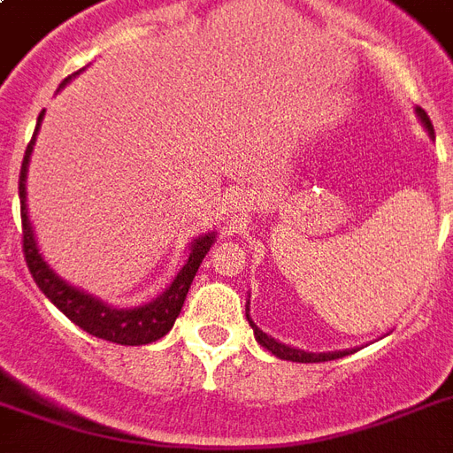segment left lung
Returning <instances> with one entry per match:
<instances>
[{
  "instance_id": "1",
  "label": "left lung",
  "mask_w": 453,
  "mask_h": 453,
  "mask_svg": "<svg viewBox=\"0 0 453 453\" xmlns=\"http://www.w3.org/2000/svg\"><path fill=\"white\" fill-rule=\"evenodd\" d=\"M416 112H418V117H421V122L426 124V129L430 131V136L435 134L433 131V124H430V117L426 115V110L416 108ZM247 319L249 324H251V329H254V336L256 341L263 345V348H268L275 357L280 359H289V362H305V365H310V362H329V359H338V357H345V355H350V352L355 350H341V352H319V355H315V352H303V350H296V348H289V345L284 343H277L275 338H270L268 334H263L258 326H256L254 322H251V317H249V305H247Z\"/></svg>"
}]
</instances>
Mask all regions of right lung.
<instances>
[{"instance_id": "add662e5", "label": "right lung", "mask_w": 453, "mask_h": 453, "mask_svg": "<svg viewBox=\"0 0 453 453\" xmlns=\"http://www.w3.org/2000/svg\"><path fill=\"white\" fill-rule=\"evenodd\" d=\"M70 80V77H67ZM65 80V81H67ZM44 112L39 115V122H42ZM37 129H35V136H37ZM35 136L27 143V150L23 157V166H20V178H18V195H20V220H23V254L25 263H27V270H30L32 280L39 287V291L44 294L49 301L56 305V308L63 312V315L74 322L80 329H84L87 334L96 338H103V341H110V343L119 345H145L152 343L157 338L166 336L176 322V317L180 315V308H183V301L188 296V289H190L192 280L197 275L199 263L204 261L206 251L213 244V234H204L199 240L192 242L190 256L188 261L180 268V273L176 275V280L171 282V287L164 291L162 296L155 298L148 305H141V308H110L105 303H101L98 298L88 296L84 291L74 289L70 284H65L56 273H53L49 265L44 263V258L39 256V249L35 244V237H32L30 220H27V209H25V178H27V162H30L32 155V143H35Z\"/></svg>"}]
</instances>
